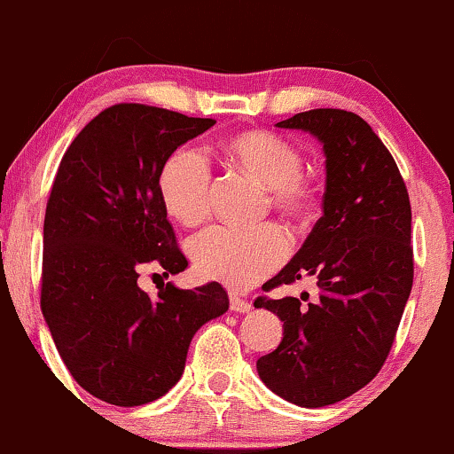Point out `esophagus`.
Masks as SVG:
<instances>
[{
  "mask_svg": "<svg viewBox=\"0 0 454 454\" xmlns=\"http://www.w3.org/2000/svg\"><path fill=\"white\" fill-rule=\"evenodd\" d=\"M253 309V304L248 300L240 298L239 294H230V310L232 312H248Z\"/></svg>",
  "mask_w": 454,
  "mask_h": 454,
  "instance_id": "34e87169",
  "label": "esophagus"
}]
</instances>
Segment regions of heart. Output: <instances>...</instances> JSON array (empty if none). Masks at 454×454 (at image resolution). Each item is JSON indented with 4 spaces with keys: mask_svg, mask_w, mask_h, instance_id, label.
<instances>
[{
    "mask_svg": "<svg viewBox=\"0 0 454 454\" xmlns=\"http://www.w3.org/2000/svg\"><path fill=\"white\" fill-rule=\"evenodd\" d=\"M224 154L236 168L270 189L273 207L300 218L315 206V189L302 176V154L296 145L267 131H248L224 144ZM162 203L184 226L206 220L212 206V170L200 152L181 148L164 162ZM288 242L279 228L212 226L193 236L189 257L206 279L242 290L261 282L282 263Z\"/></svg>",
    "mask_w": 454,
    "mask_h": 454,
    "instance_id": "1",
    "label": "heart"
}]
</instances>
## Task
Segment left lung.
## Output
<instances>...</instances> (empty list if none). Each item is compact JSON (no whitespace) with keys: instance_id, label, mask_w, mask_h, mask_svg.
<instances>
[{"instance_id":"8db88e82","label":"left lung","mask_w":454,"mask_h":454,"mask_svg":"<svg viewBox=\"0 0 454 454\" xmlns=\"http://www.w3.org/2000/svg\"><path fill=\"white\" fill-rule=\"evenodd\" d=\"M276 127L323 145V215L294 259L263 290L312 278L317 302L257 298L284 323V340L257 360L265 387L294 405L325 407L379 374L411 294V206L385 144L366 121L315 108ZM309 298V294H306Z\"/></svg>"}]
</instances>
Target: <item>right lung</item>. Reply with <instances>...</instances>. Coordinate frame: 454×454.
Wrapping results in <instances>:
<instances>
[{
	"mask_svg": "<svg viewBox=\"0 0 454 454\" xmlns=\"http://www.w3.org/2000/svg\"><path fill=\"white\" fill-rule=\"evenodd\" d=\"M214 119L145 105L94 117L57 170L43 228L41 309L75 382L119 407L160 399L183 376L189 343L228 310L218 282L195 290L137 286L144 265L184 271L160 197L164 162Z\"/></svg>",
	"mask_w": 454,
	"mask_h": 454,
	"instance_id": "add662e5",
	"label": "right lung"
}]
</instances>
